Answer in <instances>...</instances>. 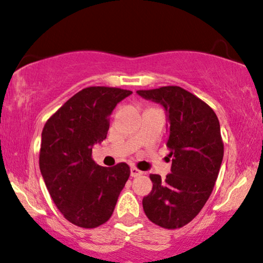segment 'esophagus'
I'll return each instance as SVG.
<instances>
[{
  "mask_svg": "<svg viewBox=\"0 0 263 263\" xmlns=\"http://www.w3.org/2000/svg\"><path fill=\"white\" fill-rule=\"evenodd\" d=\"M142 174H143V172L142 171H139L137 167H131V177L136 178V177L142 176Z\"/></svg>",
  "mask_w": 263,
  "mask_h": 263,
  "instance_id": "esophagus-1",
  "label": "esophagus"
}]
</instances>
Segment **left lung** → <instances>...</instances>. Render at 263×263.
<instances>
[{
  "label": "left lung",
  "mask_w": 263,
  "mask_h": 263,
  "mask_svg": "<svg viewBox=\"0 0 263 263\" xmlns=\"http://www.w3.org/2000/svg\"><path fill=\"white\" fill-rule=\"evenodd\" d=\"M137 93L166 110V145L172 159L166 179L150 174L153 190L143 198V209L155 225L180 229L201 212L214 189L223 157L219 119L204 101L180 86Z\"/></svg>",
  "instance_id": "1"
}]
</instances>
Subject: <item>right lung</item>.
Here are the masks:
<instances>
[{
	"mask_svg": "<svg viewBox=\"0 0 263 263\" xmlns=\"http://www.w3.org/2000/svg\"><path fill=\"white\" fill-rule=\"evenodd\" d=\"M131 93L119 87H85L45 122L41 173L56 207L73 225L95 229L113 214L131 172L125 162L99 166L92 145L107 138L109 115Z\"/></svg>",
	"mask_w": 263,
	"mask_h": 263,
	"instance_id": "1",
	"label": "right lung"
}]
</instances>
